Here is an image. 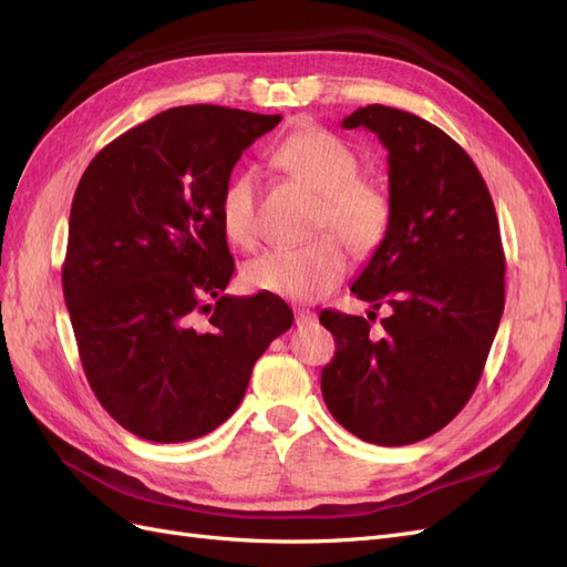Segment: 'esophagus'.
Masks as SVG:
<instances>
[{"instance_id": "34e87169", "label": "esophagus", "mask_w": 567, "mask_h": 567, "mask_svg": "<svg viewBox=\"0 0 567 567\" xmlns=\"http://www.w3.org/2000/svg\"><path fill=\"white\" fill-rule=\"evenodd\" d=\"M295 316H297V326H311V322H316V313L309 309H295Z\"/></svg>"}]
</instances>
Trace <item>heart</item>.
<instances>
[{"label": "heart", "instance_id": "b5f03b06", "mask_svg": "<svg viewBox=\"0 0 567 567\" xmlns=\"http://www.w3.org/2000/svg\"><path fill=\"white\" fill-rule=\"evenodd\" d=\"M275 166L320 194L316 230H332L355 254L375 251L392 220V202L378 183L361 177V161L347 142L322 127H303L272 152ZM256 175L237 173L218 204L220 228L233 245L251 247L256 239ZM347 251L332 235L292 249H268L241 268L256 289L292 301H316L342 282Z\"/></svg>", "mask_w": 567, "mask_h": 567}]
</instances>
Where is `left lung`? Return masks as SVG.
Wrapping results in <instances>:
<instances>
[{
	"mask_svg": "<svg viewBox=\"0 0 567 567\" xmlns=\"http://www.w3.org/2000/svg\"><path fill=\"white\" fill-rule=\"evenodd\" d=\"M342 127H368L390 152L392 220L351 292L384 306L368 318L326 309L334 359L320 390L363 442L403 446L454 420L473 396L504 313L506 258L492 194L473 158L409 111L370 104Z\"/></svg>",
	"mask_w": 567,
	"mask_h": 567,
	"instance_id": "obj_1",
	"label": "left lung"
}]
</instances>
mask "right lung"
<instances>
[{"label":"right lung","instance_id":"right-lung-1","mask_svg":"<svg viewBox=\"0 0 567 567\" xmlns=\"http://www.w3.org/2000/svg\"><path fill=\"white\" fill-rule=\"evenodd\" d=\"M282 116L175 106L96 154L75 189L61 268L94 396L142 440L177 444L228 420L292 309L225 295L235 261L218 204L254 140Z\"/></svg>","mask_w":567,"mask_h":567}]
</instances>
